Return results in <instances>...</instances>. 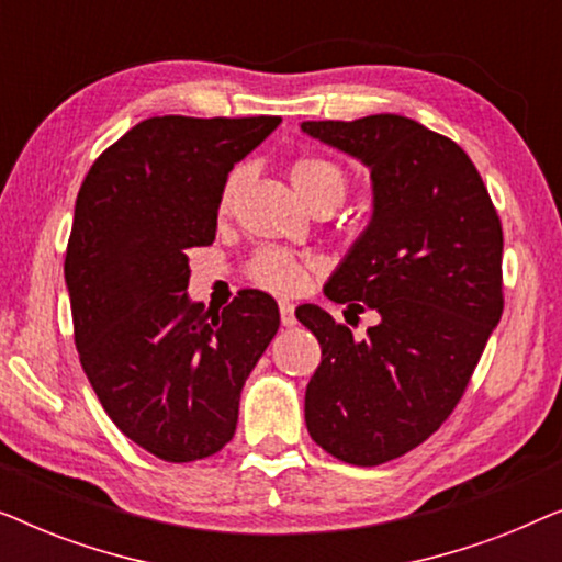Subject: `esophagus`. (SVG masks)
<instances>
[{
	"mask_svg": "<svg viewBox=\"0 0 562 562\" xmlns=\"http://www.w3.org/2000/svg\"><path fill=\"white\" fill-rule=\"evenodd\" d=\"M279 310H281V325L283 327H294L296 325L294 304H291V302H279Z\"/></svg>",
	"mask_w": 562,
	"mask_h": 562,
	"instance_id": "34e87169",
	"label": "esophagus"
}]
</instances>
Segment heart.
<instances>
[{"label":"heart","mask_w":562,"mask_h":562,"mask_svg":"<svg viewBox=\"0 0 562 562\" xmlns=\"http://www.w3.org/2000/svg\"><path fill=\"white\" fill-rule=\"evenodd\" d=\"M245 179L243 168L227 176L220 194V212L225 214L233 206V199ZM289 181L296 194L304 199L312 210L317 206H335L348 194V176L337 164L319 156H302L289 166ZM250 279L273 294H299L310 281V263L291 256L286 250H260L250 260Z\"/></svg>","instance_id":"obj_1"}]
</instances>
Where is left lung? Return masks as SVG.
Instances as JSON below:
<instances>
[{
    "label": "left lung",
    "instance_id": "left-lung-1",
    "mask_svg": "<svg viewBox=\"0 0 562 562\" xmlns=\"http://www.w3.org/2000/svg\"><path fill=\"white\" fill-rule=\"evenodd\" d=\"M371 171L373 214L325 296L379 312L366 340L306 304L322 345L304 396L312 440L352 465L402 458L437 432L502 319V222L473 160L402 114L302 122Z\"/></svg>",
    "mask_w": 562,
    "mask_h": 562
}]
</instances>
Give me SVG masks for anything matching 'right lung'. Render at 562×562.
I'll list each match as a JSON object with an SVG mask.
<instances>
[{"instance_id": "1", "label": "right lung", "mask_w": 562, "mask_h": 562, "mask_svg": "<svg viewBox=\"0 0 562 562\" xmlns=\"http://www.w3.org/2000/svg\"><path fill=\"white\" fill-rule=\"evenodd\" d=\"M279 125L143 120L76 196L64 276L83 373L122 435L168 463L233 440L245 381L279 329V306L260 291L222 312L187 294V250L212 245L229 171Z\"/></svg>"}]
</instances>
